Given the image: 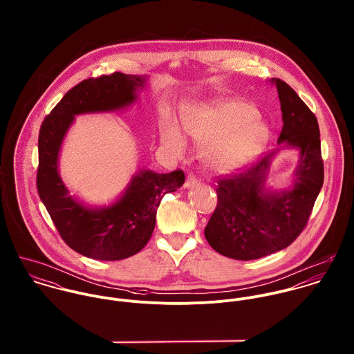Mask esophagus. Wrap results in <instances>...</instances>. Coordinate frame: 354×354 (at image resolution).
Listing matches in <instances>:
<instances>
[{"label":"esophagus","mask_w":354,"mask_h":354,"mask_svg":"<svg viewBox=\"0 0 354 354\" xmlns=\"http://www.w3.org/2000/svg\"><path fill=\"white\" fill-rule=\"evenodd\" d=\"M198 183V178L194 173H188L187 176V181H185V188H189V187H194L195 184Z\"/></svg>","instance_id":"obj_1"}]
</instances>
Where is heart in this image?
<instances>
[{"mask_svg": "<svg viewBox=\"0 0 354 354\" xmlns=\"http://www.w3.org/2000/svg\"><path fill=\"white\" fill-rule=\"evenodd\" d=\"M185 133L199 142L216 140L207 150V160L216 170H230L245 162L263 139V127L254 107L226 102L191 111L183 120ZM162 142L174 151L184 150V139L173 127L162 132Z\"/></svg>", "mask_w": 354, "mask_h": 354, "instance_id": "obj_1", "label": "heart"}]
</instances>
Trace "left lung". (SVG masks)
Wrapping results in <instances>:
<instances>
[{"instance_id": "obj_1", "label": "left lung", "mask_w": 354, "mask_h": 354, "mask_svg": "<svg viewBox=\"0 0 354 354\" xmlns=\"http://www.w3.org/2000/svg\"><path fill=\"white\" fill-rule=\"evenodd\" d=\"M283 127L278 142L297 147L300 162L289 192H264L270 155L216 180V207L204 229L216 252L253 260L289 247L303 232L323 187L324 166L316 115L283 80H272Z\"/></svg>"}]
</instances>
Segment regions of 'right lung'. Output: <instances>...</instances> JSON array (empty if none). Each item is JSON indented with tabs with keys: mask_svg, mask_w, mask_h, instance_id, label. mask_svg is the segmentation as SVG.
Returning <instances> with one entry per match:
<instances>
[{
	"mask_svg": "<svg viewBox=\"0 0 354 354\" xmlns=\"http://www.w3.org/2000/svg\"><path fill=\"white\" fill-rule=\"evenodd\" d=\"M143 79L121 72L90 77L71 88L41 125L38 138L37 188L65 244L97 260H121L140 252L156 221L162 198L183 187L181 169L159 174L143 170L133 177L127 194L109 208L90 209L68 196L57 171L61 142L75 114L107 111L135 101Z\"/></svg>",
	"mask_w": 354,
	"mask_h": 354,
	"instance_id": "obj_1",
	"label": "right lung"
}]
</instances>
